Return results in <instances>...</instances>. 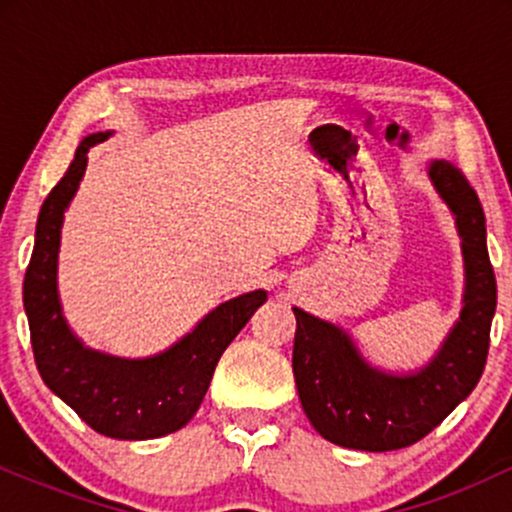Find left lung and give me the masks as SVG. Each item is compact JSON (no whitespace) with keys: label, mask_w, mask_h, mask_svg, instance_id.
<instances>
[{"label":"left lung","mask_w":512,"mask_h":512,"mask_svg":"<svg viewBox=\"0 0 512 512\" xmlns=\"http://www.w3.org/2000/svg\"><path fill=\"white\" fill-rule=\"evenodd\" d=\"M428 180L455 219L464 260L460 320L436 356L409 373L368 361L344 327L293 308V378L305 416L322 438L366 452L414 445L479 383L496 313V276L477 192L450 161L428 163Z\"/></svg>","instance_id":"obj_1"}]
</instances>
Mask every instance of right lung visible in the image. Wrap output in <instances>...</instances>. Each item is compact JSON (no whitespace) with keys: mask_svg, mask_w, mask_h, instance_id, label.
<instances>
[{"mask_svg":"<svg viewBox=\"0 0 512 512\" xmlns=\"http://www.w3.org/2000/svg\"><path fill=\"white\" fill-rule=\"evenodd\" d=\"M110 134H88L76 146L72 166L40 207L23 279V308L43 383L101 436L149 440L175 433L197 414L221 354L267 301V291L257 289L216 305L192 332L154 356L122 358L81 342L67 325L57 291L62 223L86 173L88 149Z\"/></svg>","mask_w":512,"mask_h":512,"instance_id":"obj_1","label":"right lung"}]
</instances>
